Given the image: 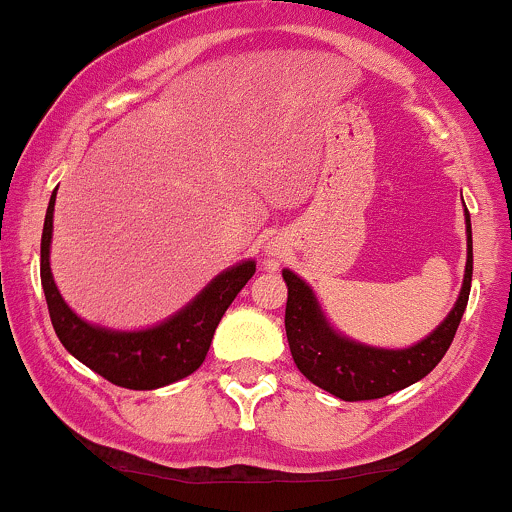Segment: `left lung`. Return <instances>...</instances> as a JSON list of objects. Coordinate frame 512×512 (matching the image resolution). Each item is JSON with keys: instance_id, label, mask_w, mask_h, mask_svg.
I'll list each match as a JSON object with an SVG mask.
<instances>
[{"instance_id": "left-lung-1", "label": "left lung", "mask_w": 512, "mask_h": 512, "mask_svg": "<svg viewBox=\"0 0 512 512\" xmlns=\"http://www.w3.org/2000/svg\"><path fill=\"white\" fill-rule=\"evenodd\" d=\"M466 234H469V256H466L459 300L447 320L439 324L430 337L410 349H373V346L356 344L337 334L324 320L310 285L293 271H283L285 283H288L285 334H288L290 354L302 376L349 403L383 398L425 378L452 346L456 327L469 302L471 271H474L469 212H466Z\"/></svg>"}]
</instances>
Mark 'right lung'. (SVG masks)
<instances>
[{
  "instance_id": "1",
  "label": "right lung",
  "mask_w": 512,
  "mask_h": 512,
  "mask_svg": "<svg viewBox=\"0 0 512 512\" xmlns=\"http://www.w3.org/2000/svg\"><path fill=\"white\" fill-rule=\"evenodd\" d=\"M56 192L48 202L46 222L41 236V283L46 293L48 312L60 344L100 373L109 383L131 390H153L190 376L202 366L210 351L214 329L232 305L239 290L256 271L254 261H244L217 276L190 302L185 310L144 332H109L80 320L63 298L51 276V234Z\"/></svg>"
}]
</instances>
